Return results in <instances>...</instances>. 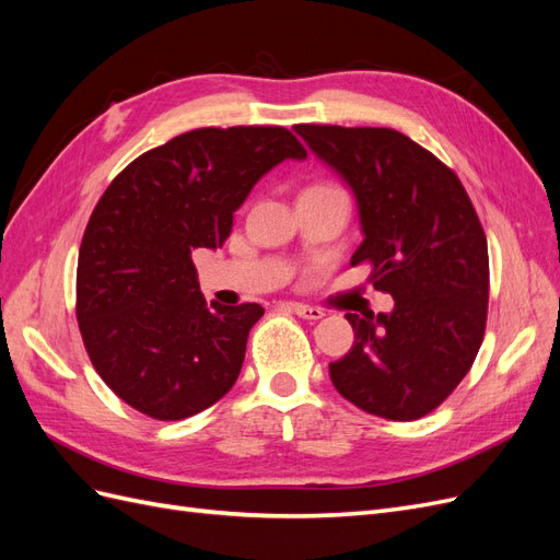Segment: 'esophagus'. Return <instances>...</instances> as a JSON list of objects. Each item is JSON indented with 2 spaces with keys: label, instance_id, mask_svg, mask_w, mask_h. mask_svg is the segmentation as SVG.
Listing matches in <instances>:
<instances>
[{
  "label": "esophagus",
  "instance_id": "1",
  "mask_svg": "<svg viewBox=\"0 0 560 560\" xmlns=\"http://www.w3.org/2000/svg\"><path fill=\"white\" fill-rule=\"evenodd\" d=\"M290 311L303 319H322L325 317V311L315 308V306H306V303H290Z\"/></svg>",
  "mask_w": 560,
  "mask_h": 560
}]
</instances>
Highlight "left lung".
Instances as JSON below:
<instances>
[{"label":"left lung","mask_w":560,"mask_h":560,"mask_svg":"<svg viewBox=\"0 0 560 560\" xmlns=\"http://www.w3.org/2000/svg\"><path fill=\"white\" fill-rule=\"evenodd\" d=\"M315 154L358 198L369 264L393 313H346L354 346L329 364L334 387L362 411L418 420L467 371L488 315V243L463 182L432 151L393 128L299 124Z\"/></svg>","instance_id":"left-lung-1"}]
</instances>
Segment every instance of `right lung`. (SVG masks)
Here are the masks:
<instances>
[{"label": "right lung", "instance_id": "obj_1", "mask_svg": "<svg viewBox=\"0 0 560 560\" xmlns=\"http://www.w3.org/2000/svg\"><path fill=\"white\" fill-rule=\"evenodd\" d=\"M306 149L282 126L198 128L144 151L89 219L77 264V322L116 397L154 420L222 399L241 374L259 303L210 306L191 254L222 247L252 186Z\"/></svg>", "mask_w": 560, "mask_h": 560}]
</instances>
